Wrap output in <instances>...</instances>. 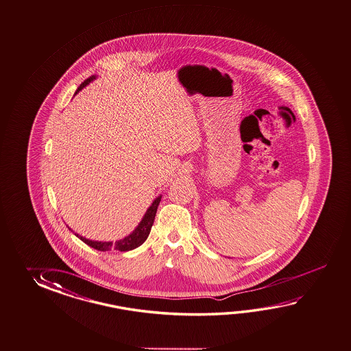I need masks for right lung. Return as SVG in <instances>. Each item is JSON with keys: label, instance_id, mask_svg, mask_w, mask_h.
<instances>
[{"label": "right lung", "instance_id": "1", "mask_svg": "<svg viewBox=\"0 0 351 351\" xmlns=\"http://www.w3.org/2000/svg\"><path fill=\"white\" fill-rule=\"evenodd\" d=\"M93 80H96V76H90L87 80H84L81 83V86L77 88L76 93L82 90V88H84L87 84H90V82H92ZM160 198H162V195H159L158 198H156L154 202L152 203V206L147 209L143 219L141 220V223L133 230V233L130 234L128 237H125V238L121 239V241H114V243L113 241H96L87 239V238H84L82 235H78L76 233H75V235H77L87 245H90V247H95L97 250H101V252H107V250H110V249L118 250V252H128V250H132V249H136V247L142 245L145 243V239L148 238V235L151 233L152 226H153V221H154V218H156V213H157V209H158Z\"/></svg>", "mask_w": 351, "mask_h": 351}]
</instances>
